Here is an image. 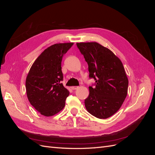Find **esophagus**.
<instances>
[{"label": "esophagus", "mask_w": 155, "mask_h": 155, "mask_svg": "<svg viewBox=\"0 0 155 155\" xmlns=\"http://www.w3.org/2000/svg\"><path fill=\"white\" fill-rule=\"evenodd\" d=\"M78 88V86H73V87H71V88L72 89V90H76V89Z\"/></svg>", "instance_id": "obj_1"}]
</instances>
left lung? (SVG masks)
Here are the masks:
<instances>
[{"instance_id": "8db88e82", "label": "left lung", "mask_w": 155, "mask_h": 155, "mask_svg": "<svg viewBox=\"0 0 155 155\" xmlns=\"http://www.w3.org/2000/svg\"><path fill=\"white\" fill-rule=\"evenodd\" d=\"M88 65L89 87L85 100L86 109L92 116L106 119L118 111L127 95L128 78L120 59L111 50L96 42L76 43Z\"/></svg>"}]
</instances>
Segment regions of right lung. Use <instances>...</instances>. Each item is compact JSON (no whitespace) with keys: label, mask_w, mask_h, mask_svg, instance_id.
<instances>
[{"label":"right lung","mask_w":155,"mask_h":155,"mask_svg":"<svg viewBox=\"0 0 155 155\" xmlns=\"http://www.w3.org/2000/svg\"><path fill=\"white\" fill-rule=\"evenodd\" d=\"M73 43H59L45 49L31 67L26 79L27 97L30 104L45 116L58 113L65 105L69 91L61 81L63 55Z\"/></svg>","instance_id":"1"}]
</instances>
